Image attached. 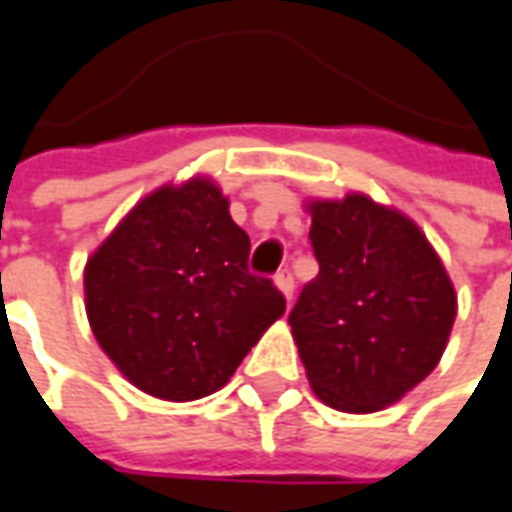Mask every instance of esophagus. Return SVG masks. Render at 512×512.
<instances>
[{
    "instance_id": "esophagus-1",
    "label": "esophagus",
    "mask_w": 512,
    "mask_h": 512,
    "mask_svg": "<svg viewBox=\"0 0 512 512\" xmlns=\"http://www.w3.org/2000/svg\"><path fill=\"white\" fill-rule=\"evenodd\" d=\"M274 285L280 288V293L291 302L293 299V277H291V271L288 268H282V271H277V277H274Z\"/></svg>"
}]
</instances>
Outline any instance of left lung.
Here are the masks:
<instances>
[{"mask_svg":"<svg viewBox=\"0 0 512 512\" xmlns=\"http://www.w3.org/2000/svg\"><path fill=\"white\" fill-rule=\"evenodd\" d=\"M318 277L288 316L310 388L341 413H377L441 363L457 293L416 221L352 191L307 199Z\"/></svg>","mask_w":512,"mask_h":512,"instance_id":"8db88e82","label":"left lung"}]
</instances>
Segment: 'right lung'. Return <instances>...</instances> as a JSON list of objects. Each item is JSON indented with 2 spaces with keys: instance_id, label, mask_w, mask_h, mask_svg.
I'll return each instance as SVG.
<instances>
[{
  "instance_id": "1",
  "label": "right lung",
  "mask_w": 512,
  "mask_h": 512,
  "mask_svg": "<svg viewBox=\"0 0 512 512\" xmlns=\"http://www.w3.org/2000/svg\"><path fill=\"white\" fill-rule=\"evenodd\" d=\"M249 235L219 182H166L116 224L85 271V313L99 349L138 391L194 402L224 388L285 299L249 274Z\"/></svg>"
}]
</instances>
